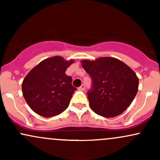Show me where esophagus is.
I'll use <instances>...</instances> for the list:
<instances>
[{"mask_svg":"<svg viewBox=\"0 0 160 160\" xmlns=\"http://www.w3.org/2000/svg\"><path fill=\"white\" fill-rule=\"evenodd\" d=\"M84 89H85V86H84V85H81L80 86V87H79V90L83 91Z\"/></svg>","mask_w":160,"mask_h":160,"instance_id":"obj_1","label":"esophagus"}]
</instances>
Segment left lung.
<instances>
[{
    "label": "left lung",
    "instance_id": "obj_1",
    "mask_svg": "<svg viewBox=\"0 0 160 160\" xmlns=\"http://www.w3.org/2000/svg\"><path fill=\"white\" fill-rule=\"evenodd\" d=\"M81 64L92 81L87 95L95 113L114 117L129 107L138 90V78L131 68L113 57L82 60Z\"/></svg>",
    "mask_w": 160,
    "mask_h": 160
}]
</instances>
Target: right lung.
Wrapping results in <instances>:
<instances>
[{"label":"right lung","instance_id":"obj_1","mask_svg":"<svg viewBox=\"0 0 160 160\" xmlns=\"http://www.w3.org/2000/svg\"><path fill=\"white\" fill-rule=\"evenodd\" d=\"M74 62L73 59L67 61L62 56H53L43 60L29 71L24 78L22 89L33 111L43 117H52L67 109L77 89L65 71Z\"/></svg>","mask_w":160,"mask_h":160}]
</instances>
